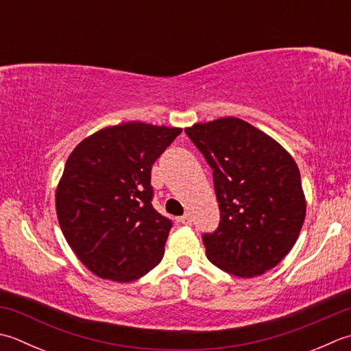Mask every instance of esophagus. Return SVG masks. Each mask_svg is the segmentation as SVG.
Instances as JSON below:
<instances>
[{
  "instance_id": "obj_1",
  "label": "esophagus",
  "mask_w": 351,
  "mask_h": 351,
  "mask_svg": "<svg viewBox=\"0 0 351 351\" xmlns=\"http://www.w3.org/2000/svg\"><path fill=\"white\" fill-rule=\"evenodd\" d=\"M178 222L184 223V225H190L191 223V215H190V213H185V215H182L181 217H178Z\"/></svg>"
}]
</instances>
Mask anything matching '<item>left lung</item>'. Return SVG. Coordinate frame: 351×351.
Masks as SVG:
<instances>
[{
    "instance_id": "1",
    "label": "left lung",
    "mask_w": 351,
    "mask_h": 351,
    "mask_svg": "<svg viewBox=\"0 0 351 351\" xmlns=\"http://www.w3.org/2000/svg\"><path fill=\"white\" fill-rule=\"evenodd\" d=\"M213 169L221 222L202 236L207 257L231 276L250 278L277 266L292 250L306 217L293 158L234 117L185 129Z\"/></svg>"
}]
</instances>
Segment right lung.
<instances>
[{"instance_id": "right-lung-1", "label": "right lung", "mask_w": 351, "mask_h": 351, "mask_svg": "<svg viewBox=\"0 0 351 351\" xmlns=\"http://www.w3.org/2000/svg\"><path fill=\"white\" fill-rule=\"evenodd\" d=\"M181 132L121 123L88 136L68 156L56 190L58 221L97 277L126 283L161 262L171 221L154 208L150 173Z\"/></svg>"}]
</instances>
